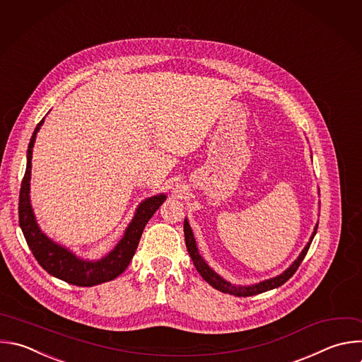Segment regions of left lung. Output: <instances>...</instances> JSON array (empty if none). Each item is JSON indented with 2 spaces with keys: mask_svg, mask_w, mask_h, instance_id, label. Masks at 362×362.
Segmentation results:
<instances>
[{
  "mask_svg": "<svg viewBox=\"0 0 362 362\" xmlns=\"http://www.w3.org/2000/svg\"><path fill=\"white\" fill-rule=\"evenodd\" d=\"M317 228H318V223L315 224V228L313 231V235L310 237V242L307 243V246L303 249V252L300 253V256L297 257V260H294V263L286 270L283 272L280 276H276L273 279H269V280H264V281H260L257 284H253V286H235V284H231L228 281H226L224 279H221L216 272H213L207 264L206 262L203 260V257L199 255V250H197V246H196V240H194V235H193V231L189 226V221L187 218H185V223H183V230H185V242H186V247H187V252L193 260V264L196 267V270L200 273V276L216 290L221 291V293H226V294H231V296H237V297H250V296H256V294H260V293H264V291H269V290H273V288H277L280 286H283L287 280H290L294 273L297 272V269L300 267L301 262L304 260L308 249H310V245L313 242V238L317 233Z\"/></svg>",
  "mask_w": 362,
  "mask_h": 362,
  "instance_id": "8db88e82",
  "label": "left lung"
}]
</instances>
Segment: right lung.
Wrapping results in <instances>:
<instances>
[{"label": "right lung", "mask_w": 362, "mask_h": 362, "mask_svg": "<svg viewBox=\"0 0 362 362\" xmlns=\"http://www.w3.org/2000/svg\"><path fill=\"white\" fill-rule=\"evenodd\" d=\"M44 119L37 125L27 151V169L21 183L20 190V203H18V216L20 226L27 240V245L31 249L34 257L41 264V267L48 272L51 276L64 280L74 286L92 287L100 283L110 281L117 276L122 274L129 266L135 252L138 249L141 235L146 223L166 200V196L158 194L144 200L136 213L125 230L124 237L119 240L116 247L107 253L100 260H83L75 256L68 249L57 245L49 237H47L34 216L31 200H30V180H31V160H33V148Z\"/></svg>", "instance_id": "add662e5"}]
</instances>
